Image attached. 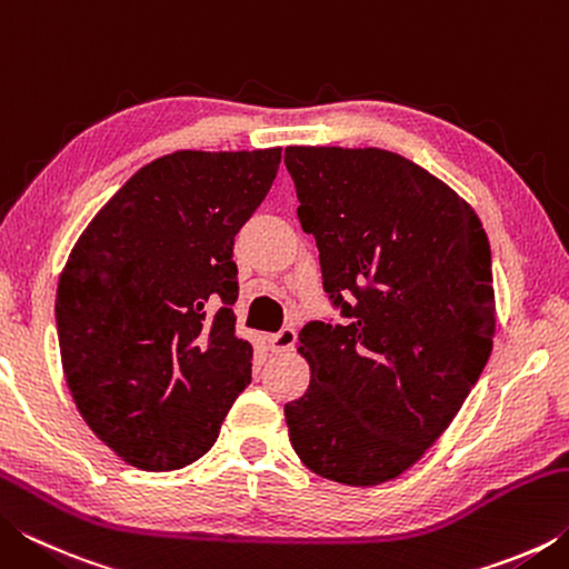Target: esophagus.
I'll return each instance as SVG.
<instances>
[{
	"instance_id": "34e87169",
	"label": "esophagus",
	"mask_w": 569,
	"mask_h": 569,
	"mask_svg": "<svg viewBox=\"0 0 569 569\" xmlns=\"http://www.w3.org/2000/svg\"><path fill=\"white\" fill-rule=\"evenodd\" d=\"M293 343H296V331L291 329V326H283L281 331L268 336V346H271V351H276V353L291 351Z\"/></svg>"
}]
</instances>
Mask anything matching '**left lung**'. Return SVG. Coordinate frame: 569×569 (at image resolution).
I'll list each match as a JSON object with an SVG mask.
<instances>
[{
    "label": "left lung",
    "mask_w": 569,
    "mask_h": 569,
    "mask_svg": "<svg viewBox=\"0 0 569 569\" xmlns=\"http://www.w3.org/2000/svg\"><path fill=\"white\" fill-rule=\"evenodd\" d=\"M298 220L319 248L341 323H306L311 366L286 403L303 465L373 487L441 437L492 353V253L479 218L397 152L286 148Z\"/></svg>",
    "instance_id": "obj_1"
}]
</instances>
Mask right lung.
<instances>
[{
  "mask_svg": "<svg viewBox=\"0 0 569 569\" xmlns=\"http://www.w3.org/2000/svg\"><path fill=\"white\" fill-rule=\"evenodd\" d=\"M278 162L281 148L152 160L72 248L54 303L64 379L94 437L132 467L203 457L250 383L233 243Z\"/></svg>",
  "mask_w": 569,
  "mask_h": 569,
  "instance_id": "1",
  "label": "right lung"
}]
</instances>
